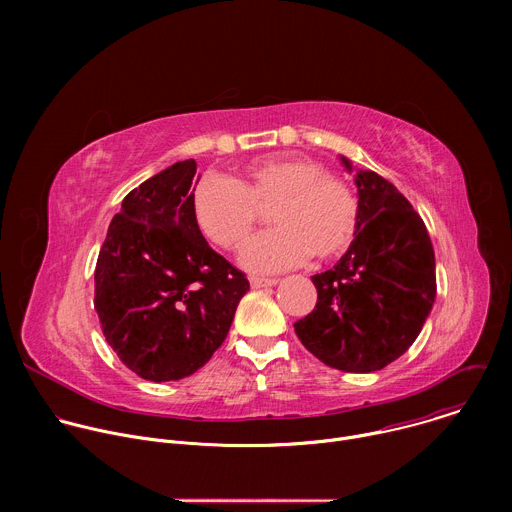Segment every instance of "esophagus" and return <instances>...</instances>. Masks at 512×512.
Instances as JSON below:
<instances>
[{
  "label": "esophagus",
  "mask_w": 512,
  "mask_h": 512,
  "mask_svg": "<svg viewBox=\"0 0 512 512\" xmlns=\"http://www.w3.org/2000/svg\"><path fill=\"white\" fill-rule=\"evenodd\" d=\"M249 281H251V287H255V289L277 285V279H273V277H251Z\"/></svg>",
  "instance_id": "1"
}]
</instances>
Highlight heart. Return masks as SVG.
Returning <instances> with one entry per match:
<instances>
[{"instance_id":"obj_1","label":"heart","mask_w":512,"mask_h":512,"mask_svg":"<svg viewBox=\"0 0 512 512\" xmlns=\"http://www.w3.org/2000/svg\"><path fill=\"white\" fill-rule=\"evenodd\" d=\"M271 208L273 229L241 253L253 271H279L310 255L332 259L356 237L358 202L340 178L308 158H267L245 168L241 178H204L192 192V214L206 239L223 249L243 245Z\"/></svg>"}]
</instances>
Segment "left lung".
Listing matches in <instances>:
<instances>
[{
  "label": "left lung",
  "mask_w": 512,
  "mask_h": 512,
  "mask_svg": "<svg viewBox=\"0 0 512 512\" xmlns=\"http://www.w3.org/2000/svg\"><path fill=\"white\" fill-rule=\"evenodd\" d=\"M354 182L356 237L332 269L312 277L316 308L294 328L328 367L373 373L419 336L435 302V255L421 216L389 180L356 170Z\"/></svg>",
  "instance_id": "left-lung-1"
}]
</instances>
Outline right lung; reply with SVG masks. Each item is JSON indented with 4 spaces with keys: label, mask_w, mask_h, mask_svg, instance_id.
Here are the masks:
<instances>
[{
    "label": "right lung",
    "mask_w": 512,
    "mask_h": 512,
    "mask_svg": "<svg viewBox=\"0 0 512 512\" xmlns=\"http://www.w3.org/2000/svg\"><path fill=\"white\" fill-rule=\"evenodd\" d=\"M184 160L133 188L113 216L95 269L105 340L137 377H190L229 334L249 281L202 237Z\"/></svg>",
    "instance_id": "add662e5"
}]
</instances>
